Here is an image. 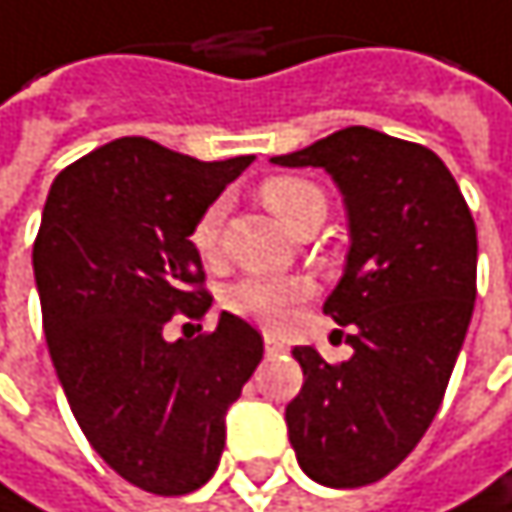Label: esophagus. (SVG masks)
<instances>
[{
    "instance_id": "1",
    "label": "esophagus",
    "mask_w": 512,
    "mask_h": 512,
    "mask_svg": "<svg viewBox=\"0 0 512 512\" xmlns=\"http://www.w3.org/2000/svg\"><path fill=\"white\" fill-rule=\"evenodd\" d=\"M264 351L273 357V354H282L285 351V342L279 339V336H273V333H264Z\"/></svg>"
}]
</instances>
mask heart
Wrapping results in <instances>:
<instances>
[{
	"instance_id": "1",
	"label": "heart",
	"mask_w": 512,
	"mask_h": 512,
	"mask_svg": "<svg viewBox=\"0 0 512 512\" xmlns=\"http://www.w3.org/2000/svg\"><path fill=\"white\" fill-rule=\"evenodd\" d=\"M261 200L276 212V218L291 227L294 233L324 221L327 215V197L324 191L300 176H273L261 185ZM221 218H224V206L212 203L203 209V215L197 218L194 230H191V245L197 248V254L203 261H215L218 258V242H221ZM309 294V282L297 279V276H245L239 282H233L224 291V306L239 315L248 318L254 324L264 327H279L288 321L291 309Z\"/></svg>"
}]
</instances>
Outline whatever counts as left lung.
Here are the masks:
<instances>
[{"instance_id": "obj_1", "label": "left lung", "mask_w": 512, "mask_h": 512, "mask_svg": "<svg viewBox=\"0 0 512 512\" xmlns=\"http://www.w3.org/2000/svg\"><path fill=\"white\" fill-rule=\"evenodd\" d=\"M282 167H321L342 191L351 248L324 312L351 327L354 354L327 363L294 348L303 390L285 408L300 468L324 486L387 477L426 435L477 300V227L426 146L351 125Z\"/></svg>"}]
</instances>
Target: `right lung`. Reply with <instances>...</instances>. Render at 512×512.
Wrapping results in <instances>:
<instances>
[{"label":"right lung","instance_id":"1","mask_svg":"<svg viewBox=\"0 0 512 512\" xmlns=\"http://www.w3.org/2000/svg\"><path fill=\"white\" fill-rule=\"evenodd\" d=\"M251 161L119 137L65 167L41 212L32 270L53 369L92 450L152 495L215 474L227 408L264 357L261 333L230 312L212 333L164 336L176 312L212 306L191 230Z\"/></svg>","mask_w":512,"mask_h":512}]
</instances>
